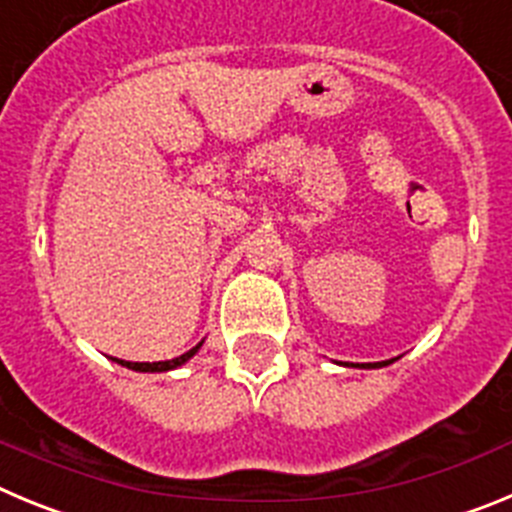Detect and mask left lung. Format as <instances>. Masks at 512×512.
<instances>
[{"label":"left lung","mask_w":512,"mask_h":512,"mask_svg":"<svg viewBox=\"0 0 512 512\" xmlns=\"http://www.w3.org/2000/svg\"><path fill=\"white\" fill-rule=\"evenodd\" d=\"M392 361L395 359H390V361H377V364H361V369H379V366H387V364H392ZM359 366V364H356Z\"/></svg>","instance_id":"8db88e82"}]
</instances>
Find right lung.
<instances>
[{"instance_id":"obj_1","label":"right lung","mask_w":512,"mask_h":512,"mask_svg":"<svg viewBox=\"0 0 512 512\" xmlns=\"http://www.w3.org/2000/svg\"><path fill=\"white\" fill-rule=\"evenodd\" d=\"M200 346L202 343H197L194 348H189L187 354L176 356V359H171V361H122V359H112V361H117V364H122V366H128V369H133V372H169V369H176V366L187 364V361L192 359L197 351H200Z\"/></svg>"}]
</instances>
